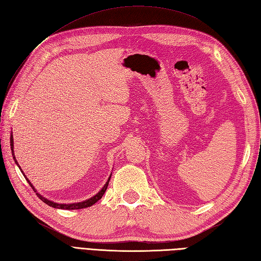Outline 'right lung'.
<instances>
[{
	"label": "right lung",
	"mask_w": 261,
	"mask_h": 261,
	"mask_svg": "<svg viewBox=\"0 0 261 261\" xmlns=\"http://www.w3.org/2000/svg\"><path fill=\"white\" fill-rule=\"evenodd\" d=\"M11 150L13 151V135H11ZM13 152H14V151H13ZM13 158L15 160L14 154H13ZM15 163L17 164L16 160H15ZM17 165H18V164H17ZM18 167H20V166H18ZM20 169H21V168H20ZM22 173H23V171H22ZM23 175H24V174H23ZM24 177H27V176L24 175ZM110 179H111V177H110L109 180H107V182H106L105 185H104V187L101 188L100 192H99L98 194L95 195L94 197H92V198L87 199V200H85V201H82V202H75V204H68V205H66V204H56V202H53V201H50V200H48V199H46V198H44V197H43V196H41L39 193H36V190H35V188L33 187V185H32L31 181L27 178L28 182L30 184V186H31L32 188H33V190H34V192L36 193L37 197H39V198H40L43 202H45L46 205H48V206H52V207H54V208H59V209H68V211H71V209H82V208H87V207H91L92 205H94L95 202L98 201V200L101 198V196H103V195H104V193L106 192L107 186H109Z\"/></svg>",
	"instance_id": "obj_1"
}]
</instances>
